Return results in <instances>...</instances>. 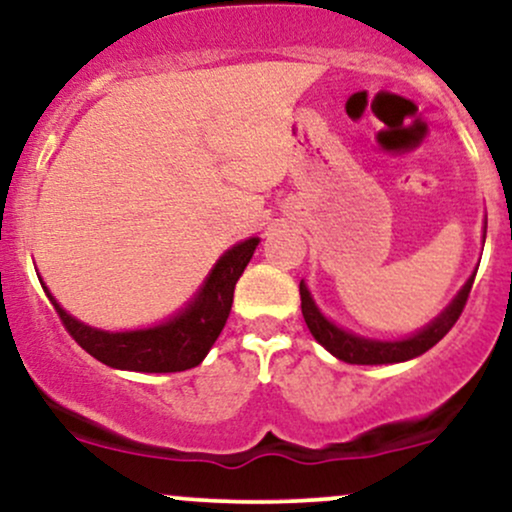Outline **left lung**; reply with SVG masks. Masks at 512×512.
I'll list each match as a JSON object with an SVG mask.
<instances>
[{
    "label": "left lung",
    "mask_w": 512,
    "mask_h": 512,
    "mask_svg": "<svg viewBox=\"0 0 512 512\" xmlns=\"http://www.w3.org/2000/svg\"><path fill=\"white\" fill-rule=\"evenodd\" d=\"M484 238H486V228H484ZM474 276H477V272L469 276L467 284L462 286L460 293L452 298V303L436 317V320L428 322L424 330L411 334V337L395 339V342L368 339V337H361V334H354V332L344 330V327L334 325L332 320H327V317L320 313V308L315 305L308 286H305V281H301V310L305 317V325H308L310 334L317 339V344L325 346V349L330 351L332 356H337L339 361L354 363V366H383V363H402V361H409V358L426 354L431 346H436L440 339H443L445 334L452 330V325L457 322V317L462 315V308H464V303H467L469 291H472Z\"/></svg>",
    "instance_id": "1"
}]
</instances>
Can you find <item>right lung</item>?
I'll list each match as a JSON object with an SVG mask.
<instances>
[{"label":"right lung","instance_id":"right-lung-1","mask_svg":"<svg viewBox=\"0 0 512 512\" xmlns=\"http://www.w3.org/2000/svg\"><path fill=\"white\" fill-rule=\"evenodd\" d=\"M257 243L260 238H248L223 252L185 308L161 325L144 327V330H96L69 315L45 284L43 291L48 293L50 303L55 305L62 325L72 334L74 342L105 366L137 370V373H180V370L199 366L219 339L231 313L233 291H236L240 274L252 260Z\"/></svg>","mask_w":512,"mask_h":512}]
</instances>
